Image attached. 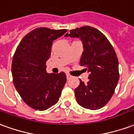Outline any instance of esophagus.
Returning <instances> with one entry per match:
<instances>
[{"label": "esophagus", "instance_id": "esophagus-1", "mask_svg": "<svg viewBox=\"0 0 134 134\" xmlns=\"http://www.w3.org/2000/svg\"><path fill=\"white\" fill-rule=\"evenodd\" d=\"M66 76H67V80H70V79L72 77V76L70 75H69V74H67V75H66Z\"/></svg>", "mask_w": 134, "mask_h": 134}]
</instances>
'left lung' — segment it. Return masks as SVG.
I'll use <instances>...</instances> for the list:
<instances>
[{
	"instance_id": "left-lung-1",
	"label": "left lung",
	"mask_w": 134,
	"mask_h": 134,
	"mask_svg": "<svg viewBox=\"0 0 134 134\" xmlns=\"http://www.w3.org/2000/svg\"><path fill=\"white\" fill-rule=\"evenodd\" d=\"M65 36L80 38L84 51L80 64L90 72L89 81L85 83L80 79L75 90L77 102L87 109H100L112 98L119 80L115 50L103 34L89 26L70 30Z\"/></svg>"
}]
</instances>
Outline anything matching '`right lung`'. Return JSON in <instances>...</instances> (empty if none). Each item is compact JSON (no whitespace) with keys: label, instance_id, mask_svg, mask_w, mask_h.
<instances>
[{"label":"right lung","instance_id":"1","mask_svg":"<svg viewBox=\"0 0 134 134\" xmlns=\"http://www.w3.org/2000/svg\"><path fill=\"white\" fill-rule=\"evenodd\" d=\"M67 31L36 28L25 36L16 48L11 64L13 84L22 100L33 109H48L61 96L66 75L64 72L48 74L46 62L54 40Z\"/></svg>","mask_w":134,"mask_h":134}]
</instances>
